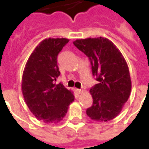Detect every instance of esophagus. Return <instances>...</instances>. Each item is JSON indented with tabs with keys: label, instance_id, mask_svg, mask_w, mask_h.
I'll list each match as a JSON object with an SVG mask.
<instances>
[{
	"label": "esophagus",
	"instance_id": "34e87169",
	"mask_svg": "<svg viewBox=\"0 0 149 149\" xmlns=\"http://www.w3.org/2000/svg\"><path fill=\"white\" fill-rule=\"evenodd\" d=\"M77 92L78 94H81L84 93V90L83 89H77Z\"/></svg>",
	"mask_w": 149,
	"mask_h": 149
}]
</instances>
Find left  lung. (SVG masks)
I'll use <instances>...</instances> for the list:
<instances>
[{
	"instance_id": "obj_1",
	"label": "left lung",
	"mask_w": 149,
	"mask_h": 149,
	"mask_svg": "<svg viewBox=\"0 0 149 149\" xmlns=\"http://www.w3.org/2000/svg\"><path fill=\"white\" fill-rule=\"evenodd\" d=\"M74 45L87 56L98 84L90 89L93 105L87 115L96 121L116 117L130 96L132 82L127 62L116 46L107 38L76 40Z\"/></svg>"
}]
</instances>
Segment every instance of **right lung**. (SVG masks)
<instances>
[{
	"instance_id": "add662e5",
	"label": "right lung",
	"mask_w": 149,
	"mask_h": 149,
	"mask_svg": "<svg viewBox=\"0 0 149 149\" xmlns=\"http://www.w3.org/2000/svg\"><path fill=\"white\" fill-rule=\"evenodd\" d=\"M69 41L48 38L36 47L24 67L21 90L25 103L35 117L48 124L61 121L73 102L74 95L61 84H56L61 72L57 56Z\"/></svg>"
}]
</instances>
